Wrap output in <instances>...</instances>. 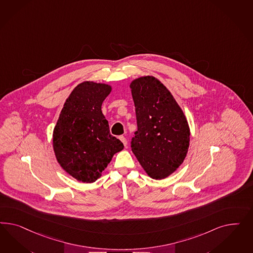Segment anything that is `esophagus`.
Returning a JSON list of instances; mask_svg holds the SVG:
<instances>
[{"label": "esophagus", "instance_id": "esophagus-1", "mask_svg": "<svg viewBox=\"0 0 253 253\" xmlns=\"http://www.w3.org/2000/svg\"><path fill=\"white\" fill-rule=\"evenodd\" d=\"M120 139H121V141L123 142V145H124V146L126 147L127 146V139L126 138L124 137L123 135H122V136H120Z\"/></svg>", "mask_w": 253, "mask_h": 253}]
</instances>
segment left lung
<instances>
[{
  "label": "left lung",
  "instance_id": "8db88e82",
  "mask_svg": "<svg viewBox=\"0 0 253 253\" xmlns=\"http://www.w3.org/2000/svg\"><path fill=\"white\" fill-rule=\"evenodd\" d=\"M130 87L137 121L131 151L149 176L164 179L176 170L186 156L188 123L171 93L156 78H138Z\"/></svg>",
  "mask_w": 253,
  "mask_h": 253
}]
</instances>
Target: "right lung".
I'll return each mask as SVG.
<instances>
[{
  "mask_svg": "<svg viewBox=\"0 0 253 253\" xmlns=\"http://www.w3.org/2000/svg\"><path fill=\"white\" fill-rule=\"evenodd\" d=\"M109 85L84 82L69 94L53 133L56 160L69 175L93 183L107 168L123 143L110 134L101 107Z\"/></svg>",
  "mask_w": 253,
  "mask_h": 253,
  "instance_id": "right-lung-1",
  "label": "right lung"
}]
</instances>
